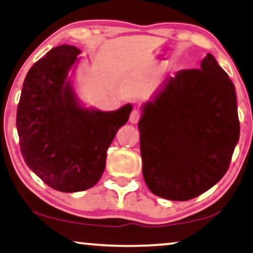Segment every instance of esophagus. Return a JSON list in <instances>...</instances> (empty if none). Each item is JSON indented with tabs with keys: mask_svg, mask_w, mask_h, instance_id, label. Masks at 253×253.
I'll use <instances>...</instances> for the list:
<instances>
[{
	"mask_svg": "<svg viewBox=\"0 0 253 253\" xmlns=\"http://www.w3.org/2000/svg\"><path fill=\"white\" fill-rule=\"evenodd\" d=\"M141 116H142L141 110H139L138 108H135L134 110L131 111L130 117H129L130 123H131V124H136V123L138 122V120H139V118H141Z\"/></svg>",
	"mask_w": 253,
	"mask_h": 253,
	"instance_id": "34e87169",
	"label": "esophagus"
}]
</instances>
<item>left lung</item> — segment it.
Instances as JSON below:
<instances>
[{
  "label": "left lung",
  "instance_id": "8db88e82",
  "mask_svg": "<svg viewBox=\"0 0 253 253\" xmlns=\"http://www.w3.org/2000/svg\"><path fill=\"white\" fill-rule=\"evenodd\" d=\"M143 177L172 201L197 198L223 178L240 137L235 86L212 54L177 71L143 105L138 122Z\"/></svg>",
  "mask_w": 253,
  "mask_h": 253
}]
</instances>
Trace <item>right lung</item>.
I'll return each instance as SVG.
<instances>
[{
	"label": "right lung",
	"mask_w": 253,
	"mask_h": 253,
	"mask_svg": "<svg viewBox=\"0 0 253 253\" xmlns=\"http://www.w3.org/2000/svg\"><path fill=\"white\" fill-rule=\"evenodd\" d=\"M81 53L73 45L53 47L30 68L17 109L25 163L56 191H85L99 182L107 151L127 123L130 104L116 111L79 104L68 73Z\"/></svg>",
	"instance_id": "1"
}]
</instances>
